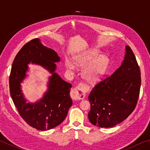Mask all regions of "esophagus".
I'll return each mask as SVG.
<instances>
[{
    "label": "esophagus",
    "mask_w": 150,
    "mask_h": 150,
    "mask_svg": "<svg viewBox=\"0 0 150 150\" xmlns=\"http://www.w3.org/2000/svg\"><path fill=\"white\" fill-rule=\"evenodd\" d=\"M86 91H87V87L83 83H81L71 91V96L74 100L83 99L85 96Z\"/></svg>",
    "instance_id": "34e87169"
}]
</instances>
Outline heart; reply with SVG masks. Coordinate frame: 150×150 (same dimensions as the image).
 Masks as SVG:
<instances>
[{"label":"heart","mask_w":150,"mask_h":150,"mask_svg":"<svg viewBox=\"0 0 150 150\" xmlns=\"http://www.w3.org/2000/svg\"><path fill=\"white\" fill-rule=\"evenodd\" d=\"M100 54L97 50H91L75 58L76 65L85 67L82 71L83 78L88 82H95L102 77L107 69L109 59L107 56ZM66 66L70 70L75 69V66L70 61L66 62Z\"/></svg>","instance_id":"heart-1"}]
</instances>
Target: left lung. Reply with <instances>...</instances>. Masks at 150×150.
<instances>
[{"mask_svg": "<svg viewBox=\"0 0 150 150\" xmlns=\"http://www.w3.org/2000/svg\"><path fill=\"white\" fill-rule=\"evenodd\" d=\"M120 67L93 87L88 96L91 103L88 120L93 125L112 128L132 112L141 86L140 69L131 48L126 45Z\"/></svg>", "mask_w": 150, "mask_h": 150, "instance_id": "8db88e82", "label": "left lung"}]
</instances>
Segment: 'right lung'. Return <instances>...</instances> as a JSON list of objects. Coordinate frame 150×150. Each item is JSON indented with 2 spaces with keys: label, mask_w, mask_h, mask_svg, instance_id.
<instances>
[{
  "label": "right lung",
  "mask_w": 150,
  "mask_h": 150,
  "mask_svg": "<svg viewBox=\"0 0 150 150\" xmlns=\"http://www.w3.org/2000/svg\"><path fill=\"white\" fill-rule=\"evenodd\" d=\"M60 57L54 50L44 46L40 40L35 38L26 43L15 57L9 78L10 93L21 117L38 130L54 128L62 122L72 105L70 89L72 85L63 80L55 73ZM34 63L42 66L52 73L48 91L40 101L26 103L21 89V83L26 77L28 64Z\"/></svg>",
  "instance_id": "1"
}]
</instances>
